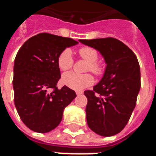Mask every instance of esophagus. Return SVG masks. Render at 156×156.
<instances>
[{
    "label": "esophagus",
    "mask_w": 156,
    "mask_h": 156,
    "mask_svg": "<svg viewBox=\"0 0 156 156\" xmlns=\"http://www.w3.org/2000/svg\"><path fill=\"white\" fill-rule=\"evenodd\" d=\"M76 94L77 95L83 94V91H76Z\"/></svg>",
    "instance_id": "esophagus-1"
}]
</instances>
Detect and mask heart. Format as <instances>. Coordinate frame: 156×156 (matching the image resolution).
Instances as JSON below:
<instances>
[{
    "label": "heart",
    "mask_w": 156,
    "mask_h": 156,
    "mask_svg": "<svg viewBox=\"0 0 156 156\" xmlns=\"http://www.w3.org/2000/svg\"><path fill=\"white\" fill-rule=\"evenodd\" d=\"M78 54L83 60L88 62L86 71H90L95 74L100 75L104 68L97 60L98 58V51L90 47H83L78 50ZM58 66L62 71H67L73 67V59L70 49L66 48L59 53L58 57ZM94 82V77L88 73L79 74L74 72H68L62 75V83L73 90L80 91L91 86Z\"/></svg>",
    "instance_id": "obj_1"
}]
</instances>
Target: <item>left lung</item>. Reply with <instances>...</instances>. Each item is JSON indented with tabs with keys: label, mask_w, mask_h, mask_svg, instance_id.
I'll return each instance as SVG.
<instances>
[{
	"label": "left lung",
	"mask_w": 156,
	"mask_h": 156,
	"mask_svg": "<svg viewBox=\"0 0 156 156\" xmlns=\"http://www.w3.org/2000/svg\"><path fill=\"white\" fill-rule=\"evenodd\" d=\"M98 50L107 64L94 90L84 91L88 98V127L101 136H113L127 124L140 88V64L133 51L113 37L79 40Z\"/></svg>",
	"instance_id": "8db88e82"
}]
</instances>
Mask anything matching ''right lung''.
I'll return each mask as SVG.
<instances>
[{
  "label": "right lung",
  "mask_w": 156,
  "mask_h": 156,
  "mask_svg": "<svg viewBox=\"0 0 156 156\" xmlns=\"http://www.w3.org/2000/svg\"><path fill=\"white\" fill-rule=\"evenodd\" d=\"M78 43L68 37L40 33L19 49L12 81L14 103L30 129L37 133L54 129L62 121L64 108L76 98L71 88L57 87L61 78L57 60L62 50Z\"/></svg>",
  "instance_id": "right-lung-1"
}]
</instances>
